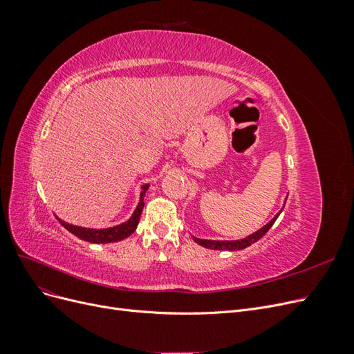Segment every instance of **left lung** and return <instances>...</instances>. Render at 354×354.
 Returning <instances> with one entry per match:
<instances>
[{"label":"left lung","instance_id":"8db88e82","mask_svg":"<svg viewBox=\"0 0 354 354\" xmlns=\"http://www.w3.org/2000/svg\"><path fill=\"white\" fill-rule=\"evenodd\" d=\"M285 202H286V199H285ZM283 207H285V203H283ZM282 209L277 212L276 216L269 223L266 224V226H263L260 230L254 232L252 234H250V236H246L243 239H238V241H209V239H199V238L194 236V241L196 243H199L201 246H203V248H208V250H217V251H238V250H243V248H246V246H250V245L255 243L257 241H260L264 236V234L269 232V229L273 226L274 221L277 220V217H279V214L282 212Z\"/></svg>","mask_w":354,"mask_h":354}]
</instances>
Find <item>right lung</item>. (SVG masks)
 <instances>
[{
	"mask_svg": "<svg viewBox=\"0 0 354 354\" xmlns=\"http://www.w3.org/2000/svg\"><path fill=\"white\" fill-rule=\"evenodd\" d=\"M149 189V185H143L140 189V201H138L137 207L133 212V216L128 218L127 221L121 223V224H116L113 227H108V229H90V227H81V226H75V224H69L66 221L60 220L59 217H56L59 220V223L62 224L63 227L66 230H69L75 236L82 239V241H87L91 243H111V242H118V241H122L125 238L130 236L131 233H134V230L137 229V224L140 221V216H142V211L145 207V202L143 198L146 195V192Z\"/></svg>",
	"mask_w": 354,
	"mask_h": 354,
	"instance_id": "obj_1",
	"label": "right lung"
}]
</instances>
